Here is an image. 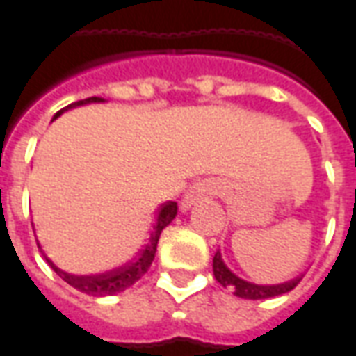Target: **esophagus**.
Returning <instances> with one entry per match:
<instances>
[{"mask_svg":"<svg viewBox=\"0 0 356 356\" xmlns=\"http://www.w3.org/2000/svg\"><path fill=\"white\" fill-rule=\"evenodd\" d=\"M216 193H218V185H216L214 181H198V183H195V185L185 193L183 204H181V207L187 210L191 204H195L200 198L212 197V195H216Z\"/></svg>","mask_w":356,"mask_h":356,"instance_id":"34e87169","label":"esophagus"}]
</instances>
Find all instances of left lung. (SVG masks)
I'll use <instances>...</instances> for the list:
<instances>
[{"mask_svg": "<svg viewBox=\"0 0 356 356\" xmlns=\"http://www.w3.org/2000/svg\"><path fill=\"white\" fill-rule=\"evenodd\" d=\"M212 269H214V277H216V280H218L224 289H232L236 296L245 300H265L273 298V296H279V294H286V292H290V290L294 289L300 282V279H294L289 280V282H282V284H270V286L248 282V280L236 277V275L224 265L220 251H216V255H214Z\"/></svg>", "mask_w": 356, "mask_h": 356, "instance_id": "obj_1", "label": "left lung"}]
</instances>
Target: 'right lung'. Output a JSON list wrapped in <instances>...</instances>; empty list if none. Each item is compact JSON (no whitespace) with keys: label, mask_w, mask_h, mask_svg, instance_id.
I'll return each mask as SVG.
<instances>
[{"label":"right lung","mask_w":356,"mask_h":356,"mask_svg":"<svg viewBox=\"0 0 356 356\" xmlns=\"http://www.w3.org/2000/svg\"><path fill=\"white\" fill-rule=\"evenodd\" d=\"M103 99L101 97H89V99H83V101H77V103H72L67 105L62 111H58L56 117H60L64 111L67 108L79 107V105H87V103H101ZM54 117V118H56ZM177 216V202L169 200L165 204H161L158 214V222L154 226V232L149 234V239H147V245L136 255V259L127 263L124 267H118V269L108 270V273H103V275H70V273H64L62 269H58L56 265L52 261L46 257L48 265L52 269L56 270L58 277L66 280L70 286H74L79 292H86L89 296H111V294H117V292H122L127 290L128 286H132L136 280H140L149 269L152 261L156 257V251H158V241L159 236H161V229L171 224V220Z\"/></svg>","instance_id":"add662e5"}]
</instances>
